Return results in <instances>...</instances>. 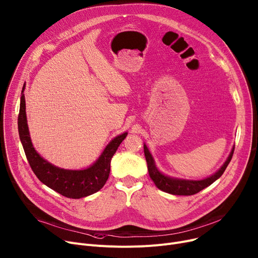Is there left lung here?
I'll return each mask as SVG.
<instances>
[{
	"instance_id": "1",
	"label": "left lung",
	"mask_w": 258,
	"mask_h": 258,
	"mask_svg": "<svg viewBox=\"0 0 258 258\" xmlns=\"http://www.w3.org/2000/svg\"><path fill=\"white\" fill-rule=\"evenodd\" d=\"M234 151V146L229 154L228 159L226 162L223 164V166L217 171L216 173L213 175L203 178L201 180H188V179H180V178H174V177H170L158 170L156 164H154L153 158L151 156L150 151L148 150L147 146L144 144V154H145V159L147 163V168H148V173L150 178L153 180L154 184L158 186L160 190L172 194V195H183V196H188V195H194L198 192H200L203 188L207 186L211 185L214 181H216L221 175L224 173L225 169L227 168L228 164L230 163L232 159V154Z\"/></svg>"
}]
</instances>
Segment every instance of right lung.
<instances>
[{
  "mask_svg": "<svg viewBox=\"0 0 258 258\" xmlns=\"http://www.w3.org/2000/svg\"><path fill=\"white\" fill-rule=\"evenodd\" d=\"M25 85L23 87V93L21 96L20 114L17 119L19 125L20 139L23 144L27 160L33 170L34 174L37 178L50 187L57 193L73 199H79L82 197L89 196L96 193L105 185L110 174L111 159L119 147L127 133L117 136L102 151L98 160L90 167L83 170H66L51 165L33 147L31 142L27 115H26V100H25Z\"/></svg>",
  "mask_w": 258,
  "mask_h": 258,
  "instance_id": "1",
  "label": "right lung"
}]
</instances>
